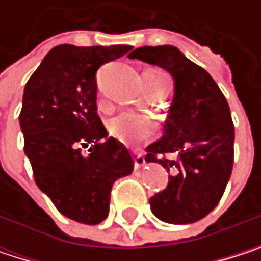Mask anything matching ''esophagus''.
I'll return each instance as SVG.
<instances>
[{
  "mask_svg": "<svg viewBox=\"0 0 261 261\" xmlns=\"http://www.w3.org/2000/svg\"><path fill=\"white\" fill-rule=\"evenodd\" d=\"M134 168L136 169H140L143 165H145V154L140 152V151H134Z\"/></svg>",
  "mask_w": 261,
  "mask_h": 261,
  "instance_id": "34e87169",
  "label": "esophagus"
}]
</instances>
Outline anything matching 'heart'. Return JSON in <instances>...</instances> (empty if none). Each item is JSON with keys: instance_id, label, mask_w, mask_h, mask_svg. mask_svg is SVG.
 Returning a JSON list of instances; mask_svg holds the SVG:
<instances>
[{"instance_id": "obj_1", "label": "heart", "mask_w": 261, "mask_h": 261, "mask_svg": "<svg viewBox=\"0 0 261 261\" xmlns=\"http://www.w3.org/2000/svg\"><path fill=\"white\" fill-rule=\"evenodd\" d=\"M151 74L160 79H168V75L162 72H151ZM107 130L110 133V136L115 137L116 140L125 145H134L151 137L155 133L157 121L149 115L122 112L109 119Z\"/></svg>"}]
</instances>
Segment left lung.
Listing matches in <instances>:
<instances>
[{
    "mask_svg": "<svg viewBox=\"0 0 261 261\" xmlns=\"http://www.w3.org/2000/svg\"><path fill=\"white\" fill-rule=\"evenodd\" d=\"M166 69L175 96L165 136L146 148V162L169 175L166 189L149 198L152 213L168 224H192L221 201L234 162V125L219 86L171 45L142 46L128 56Z\"/></svg>",
    "mask_w": 261,
    "mask_h": 261,
    "instance_id": "left-lung-1",
    "label": "left lung"
}]
</instances>
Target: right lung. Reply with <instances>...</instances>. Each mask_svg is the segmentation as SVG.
Segmentation results:
<instances>
[{
	"instance_id": "obj_1",
	"label": "right lung",
	"mask_w": 261,
	"mask_h": 261,
	"mask_svg": "<svg viewBox=\"0 0 261 261\" xmlns=\"http://www.w3.org/2000/svg\"><path fill=\"white\" fill-rule=\"evenodd\" d=\"M130 49L59 45L25 84L19 124L34 181L62 215L81 224L107 218L113 182L134 168L124 143L102 142L107 130L96 112L98 69Z\"/></svg>"
}]
</instances>
